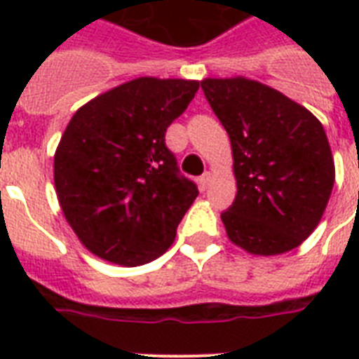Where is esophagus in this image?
Here are the masks:
<instances>
[{
	"label": "esophagus",
	"mask_w": 359,
	"mask_h": 359,
	"mask_svg": "<svg viewBox=\"0 0 359 359\" xmlns=\"http://www.w3.org/2000/svg\"><path fill=\"white\" fill-rule=\"evenodd\" d=\"M210 179H212V175H210V171H207V173L201 175V179H199V186H201L203 191H205L208 188V184H210Z\"/></svg>",
	"instance_id": "1"
}]
</instances>
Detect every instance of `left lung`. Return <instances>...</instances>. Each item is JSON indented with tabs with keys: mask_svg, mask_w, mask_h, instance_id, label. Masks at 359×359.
Listing matches in <instances>:
<instances>
[{
	"mask_svg": "<svg viewBox=\"0 0 359 359\" xmlns=\"http://www.w3.org/2000/svg\"><path fill=\"white\" fill-rule=\"evenodd\" d=\"M201 89L233 147L236 197L222 222L255 255L294 250L323 218L335 168L320 121L272 87L208 78Z\"/></svg>",
	"mask_w": 359,
	"mask_h": 359,
	"instance_id": "1",
	"label": "left lung"
}]
</instances>
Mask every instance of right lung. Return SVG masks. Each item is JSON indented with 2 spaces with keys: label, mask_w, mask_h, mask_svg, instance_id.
I'll return each mask as SVG.
<instances>
[{
  "label": "right lung",
  "mask_w": 359,
  "mask_h": 359,
  "mask_svg": "<svg viewBox=\"0 0 359 359\" xmlns=\"http://www.w3.org/2000/svg\"><path fill=\"white\" fill-rule=\"evenodd\" d=\"M199 81L137 78L81 106L53 156L59 205L81 244L140 266L173 244L199 190L180 175L165 130Z\"/></svg>",
  "instance_id": "add662e5"
}]
</instances>
